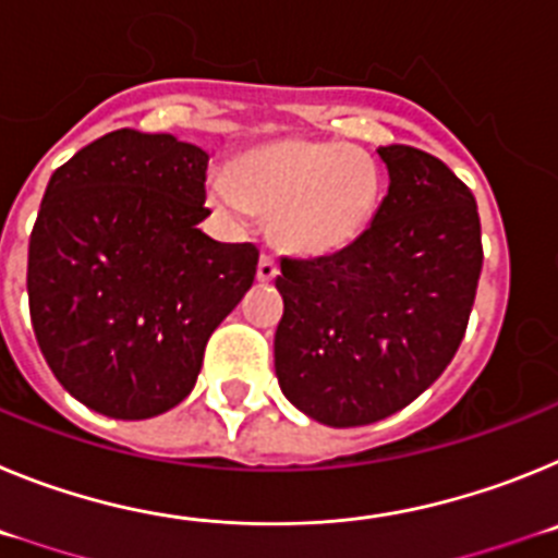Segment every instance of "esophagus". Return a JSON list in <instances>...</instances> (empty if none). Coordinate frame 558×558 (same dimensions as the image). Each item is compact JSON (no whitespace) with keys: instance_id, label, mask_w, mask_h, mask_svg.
Instances as JSON below:
<instances>
[{"instance_id":"esophagus-1","label":"esophagus","mask_w":558,"mask_h":558,"mask_svg":"<svg viewBox=\"0 0 558 558\" xmlns=\"http://www.w3.org/2000/svg\"><path fill=\"white\" fill-rule=\"evenodd\" d=\"M279 268H276L274 256H259V265H256V279L259 282H274Z\"/></svg>"}]
</instances>
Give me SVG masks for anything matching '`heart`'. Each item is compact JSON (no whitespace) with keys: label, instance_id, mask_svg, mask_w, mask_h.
<instances>
[{"label":"heart","instance_id":"heart-1","mask_svg":"<svg viewBox=\"0 0 558 558\" xmlns=\"http://www.w3.org/2000/svg\"><path fill=\"white\" fill-rule=\"evenodd\" d=\"M383 201V172L360 147L318 140H282L231 161L211 175L209 204L226 218L259 211L282 248L327 256L366 234Z\"/></svg>","mask_w":558,"mask_h":558}]
</instances>
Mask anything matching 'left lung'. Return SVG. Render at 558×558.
Here are the masks:
<instances>
[{"label": "left lung", "instance_id": "obj_1", "mask_svg": "<svg viewBox=\"0 0 558 558\" xmlns=\"http://www.w3.org/2000/svg\"><path fill=\"white\" fill-rule=\"evenodd\" d=\"M388 192L357 243L282 259L279 388L310 418L360 427L411 405L461 347L483 265L472 192L436 156L379 147Z\"/></svg>", "mask_w": 558, "mask_h": 558}]
</instances>
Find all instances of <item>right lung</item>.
Segmentation results:
<instances>
[{
    "label": "right lung",
    "mask_w": 558,
    "mask_h": 558,
    "mask_svg": "<svg viewBox=\"0 0 558 558\" xmlns=\"http://www.w3.org/2000/svg\"><path fill=\"white\" fill-rule=\"evenodd\" d=\"M209 153L111 131L58 167L29 234V318L77 402L150 418L195 388L209 335L254 284L259 251L198 229Z\"/></svg>",
    "instance_id": "obj_1"
}]
</instances>
